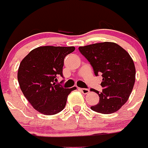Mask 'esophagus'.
<instances>
[{
  "label": "esophagus",
  "mask_w": 148,
  "mask_h": 148,
  "mask_svg": "<svg viewBox=\"0 0 148 148\" xmlns=\"http://www.w3.org/2000/svg\"><path fill=\"white\" fill-rule=\"evenodd\" d=\"M80 91H81L83 94H84V95H86V94H88L89 92V89H85V88H81V89H80Z\"/></svg>",
  "instance_id": "obj_1"
}]
</instances>
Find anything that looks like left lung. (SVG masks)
<instances>
[{
	"label": "left lung",
	"mask_w": 148,
	"mask_h": 148,
	"mask_svg": "<svg viewBox=\"0 0 148 148\" xmlns=\"http://www.w3.org/2000/svg\"><path fill=\"white\" fill-rule=\"evenodd\" d=\"M80 53L89 61L96 76L102 74V92L99 102L91 107L93 111L112 114L126 103L135 82V67L129 53L113 42H103L79 47Z\"/></svg>",
	"instance_id": "8db88e82"
}]
</instances>
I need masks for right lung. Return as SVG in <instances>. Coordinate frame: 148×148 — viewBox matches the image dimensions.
Here are the masks:
<instances>
[{
	"label": "right lung",
	"instance_id": "add662e5",
	"mask_svg": "<svg viewBox=\"0 0 148 148\" xmlns=\"http://www.w3.org/2000/svg\"><path fill=\"white\" fill-rule=\"evenodd\" d=\"M75 47L40 46L33 49L21 61L18 81L25 97L36 110L52 115L64 110L68 95L77 89H65L56 84L57 77H63L64 60Z\"/></svg>",
	"mask_w": 148,
	"mask_h": 148
}]
</instances>
